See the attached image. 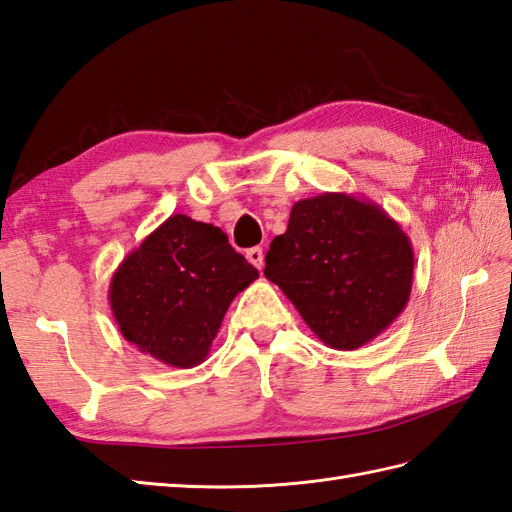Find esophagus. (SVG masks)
<instances>
[{"instance_id": "34e87169", "label": "esophagus", "mask_w": 512, "mask_h": 512, "mask_svg": "<svg viewBox=\"0 0 512 512\" xmlns=\"http://www.w3.org/2000/svg\"><path fill=\"white\" fill-rule=\"evenodd\" d=\"M246 259L251 261V264H253L257 270H261V268H264V248H261V246L248 248V251H246Z\"/></svg>"}]
</instances>
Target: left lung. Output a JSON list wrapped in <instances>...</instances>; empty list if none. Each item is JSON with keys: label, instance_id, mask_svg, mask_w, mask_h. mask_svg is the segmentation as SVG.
Instances as JSON below:
<instances>
[{"label": "left lung", "instance_id": "left-lung-1", "mask_svg": "<svg viewBox=\"0 0 512 512\" xmlns=\"http://www.w3.org/2000/svg\"><path fill=\"white\" fill-rule=\"evenodd\" d=\"M413 266L409 235L381 205L322 192L292 205L264 274L326 346L357 350L404 311Z\"/></svg>", "mask_w": 512, "mask_h": 512}]
</instances>
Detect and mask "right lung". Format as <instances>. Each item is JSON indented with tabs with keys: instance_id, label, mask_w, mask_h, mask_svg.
<instances>
[{
	"instance_id": "right-lung-1",
	"label": "right lung",
	"mask_w": 512,
	"mask_h": 512,
	"mask_svg": "<svg viewBox=\"0 0 512 512\" xmlns=\"http://www.w3.org/2000/svg\"><path fill=\"white\" fill-rule=\"evenodd\" d=\"M257 277L222 229L173 214L121 261L108 300L129 344L188 370L205 361L231 300Z\"/></svg>"
}]
</instances>
